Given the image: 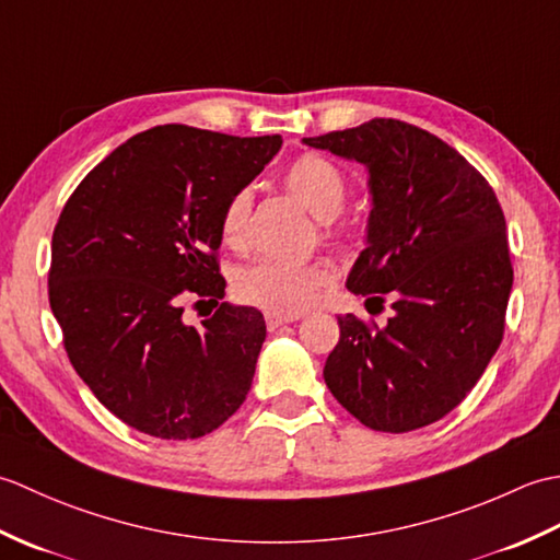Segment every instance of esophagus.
I'll return each instance as SVG.
<instances>
[{"label":"esophagus","mask_w":560,"mask_h":560,"mask_svg":"<svg viewBox=\"0 0 560 560\" xmlns=\"http://www.w3.org/2000/svg\"><path fill=\"white\" fill-rule=\"evenodd\" d=\"M295 317H283V315H267V329L269 331H273V329H279L281 325H289V323H293Z\"/></svg>","instance_id":"34e87169"}]
</instances>
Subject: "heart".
Wrapping results in <instances>:
<instances>
[{
    "instance_id": "heart-1",
    "label": "heart",
    "mask_w": 560,
    "mask_h": 560,
    "mask_svg": "<svg viewBox=\"0 0 560 560\" xmlns=\"http://www.w3.org/2000/svg\"><path fill=\"white\" fill-rule=\"evenodd\" d=\"M283 185L319 221L335 219L347 205L351 189L347 173L319 153H303L295 159L283 173ZM249 209H253V195L247 189H235L221 209V241L233 249L245 245ZM327 235H335V231L327 229ZM329 281L331 271L325 261L291 265V261L259 259L235 273L233 289L247 305L269 315L293 317L311 307Z\"/></svg>"
}]
</instances>
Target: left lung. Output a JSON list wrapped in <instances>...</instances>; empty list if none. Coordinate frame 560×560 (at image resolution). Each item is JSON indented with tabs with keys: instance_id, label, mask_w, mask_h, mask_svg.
<instances>
[{
	"instance_id": "obj_1",
	"label": "left lung",
	"mask_w": 560,
	"mask_h": 560,
	"mask_svg": "<svg viewBox=\"0 0 560 560\" xmlns=\"http://www.w3.org/2000/svg\"><path fill=\"white\" fill-rule=\"evenodd\" d=\"M303 141L368 168V247L347 289L395 311L383 327L339 317L325 383L373 431L440 421L503 341L513 265L493 187L443 139L389 117Z\"/></svg>"
}]
</instances>
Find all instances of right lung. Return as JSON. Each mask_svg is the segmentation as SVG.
I'll return each mask as SVG.
<instances>
[{"label": "right lung", "instance_id": "add662e5", "mask_svg": "<svg viewBox=\"0 0 560 560\" xmlns=\"http://www.w3.org/2000/svg\"><path fill=\"white\" fill-rule=\"evenodd\" d=\"M279 149V135L153 127L105 156L59 213L47 291L67 355L141 433L201 438L247 397L267 325L255 307L221 303L219 219ZM185 300L218 311L192 328Z\"/></svg>", "mask_w": 560, "mask_h": 560}]
</instances>
